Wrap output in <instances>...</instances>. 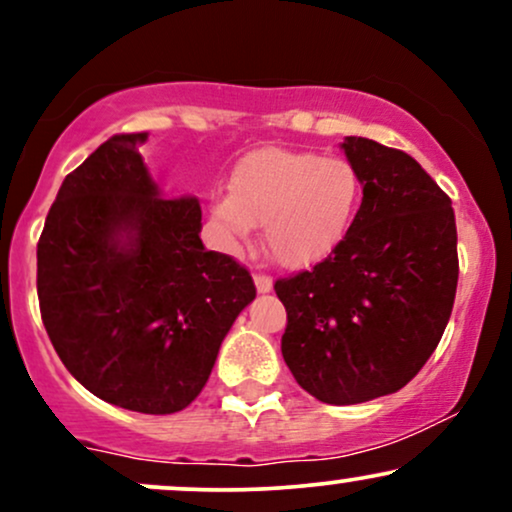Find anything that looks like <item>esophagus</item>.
<instances>
[{"instance_id": "1", "label": "esophagus", "mask_w": 512, "mask_h": 512, "mask_svg": "<svg viewBox=\"0 0 512 512\" xmlns=\"http://www.w3.org/2000/svg\"><path fill=\"white\" fill-rule=\"evenodd\" d=\"M255 286H257V291H260V293L272 291V276L257 272V274H255Z\"/></svg>"}]
</instances>
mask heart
<instances>
[{"mask_svg": "<svg viewBox=\"0 0 512 512\" xmlns=\"http://www.w3.org/2000/svg\"><path fill=\"white\" fill-rule=\"evenodd\" d=\"M361 199V178L344 158L315 151L260 149L238 163L231 195L211 204L233 243L262 223L264 243L276 262L308 267L337 248Z\"/></svg>", "mask_w": 512, "mask_h": 512, "instance_id": "obj_1", "label": "heart"}]
</instances>
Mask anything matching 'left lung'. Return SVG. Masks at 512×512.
<instances>
[{
	"mask_svg": "<svg viewBox=\"0 0 512 512\" xmlns=\"http://www.w3.org/2000/svg\"><path fill=\"white\" fill-rule=\"evenodd\" d=\"M342 149L363 185L349 231L313 269L274 284L286 366L325 404L402 390L436 351L460 274L455 211L436 180L373 139Z\"/></svg>",
	"mask_w": 512,
	"mask_h": 512,
	"instance_id": "8db88e82",
	"label": "left lung"
}]
</instances>
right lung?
Here are the masks:
<instances>
[{
    "mask_svg": "<svg viewBox=\"0 0 512 512\" xmlns=\"http://www.w3.org/2000/svg\"><path fill=\"white\" fill-rule=\"evenodd\" d=\"M146 139L115 134L64 178L38 240V301L57 356L88 392L175 414L207 385L255 284L204 248L197 197L158 192L139 154Z\"/></svg>",
    "mask_w": 512,
    "mask_h": 512,
    "instance_id": "obj_1",
    "label": "right lung"
}]
</instances>
